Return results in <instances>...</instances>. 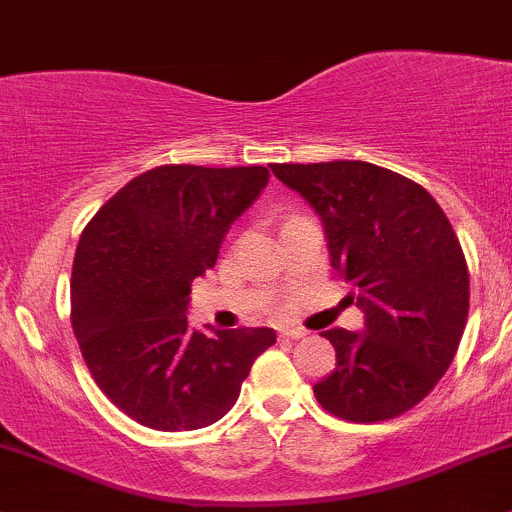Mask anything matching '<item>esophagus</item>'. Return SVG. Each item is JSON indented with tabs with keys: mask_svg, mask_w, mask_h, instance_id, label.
<instances>
[{
	"mask_svg": "<svg viewBox=\"0 0 512 512\" xmlns=\"http://www.w3.org/2000/svg\"><path fill=\"white\" fill-rule=\"evenodd\" d=\"M307 337V332L299 327H287V329H280V339L282 342H297V339Z\"/></svg>",
	"mask_w": 512,
	"mask_h": 512,
	"instance_id": "obj_1",
	"label": "esophagus"
}]
</instances>
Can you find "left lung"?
I'll use <instances>...</instances> for the list:
<instances>
[{
	"instance_id": "obj_1",
	"label": "left lung",
	"mask_w": 512,
	"mask_h": 512,
	"mask_svg": "<svg viewBox=\"0 0 512 512\" xmlns=\"http://www.w3.org/2000/svg\"><path fill=\"white\" fill-rule=\"evenodd\" d=\"M322 218L332 267L356 289L364 332L327 329L337 369L314 384L324 411L374 423L414 409L446 374L468 319V265L426 188L364 160L277 163Z\"/></svg>"
}]
</instances>
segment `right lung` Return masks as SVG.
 Wrapping results in <instances>:
<instances>
[{
    "instance_id": "obj_1",
    "label": "right lung",
    "mask_w": 512,
    "mask_h": 512,
    "mask_svg": "<svg viewBox=\"0 0 512 512\" xmlns=\"http://www.w3.org/2000/svg\"><path fill=\"white\" fill-rule=\"evenodd\" d=\"M270 170L158 165L123 185L81 232L71 327L98 389L156 431H195L235 406L275 329L188 327L190 285Z\"/></svg>"
}]
</instances>
